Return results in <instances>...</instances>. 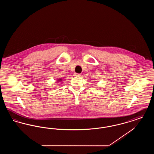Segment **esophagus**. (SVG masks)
Returning a JSON list of instances; mask_svg holds the SVG:
<instances>
[{"instance_id":"34e87169","label":"esophagus","mask_w":154,"mask_h":154,"mask_svg":"<svg viewBox=\"0 0 154 154\" xmlns=\"http://www.w3.org/2000/svg\"><path fill=\"white\" fill-rule=\"evenodd\" d=\"M74 75L77 76V77H79V76H81V74L74 73Z\"/></svg>"}]
</instances>
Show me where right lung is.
Here are the masks:
<instances>
[{
  "instance_id": "right-lung-1",
  "label": "right lung",
  "mask_w": 154,
  "mask_h": 154,
  "mask_svg": "<svg viewBox=\"0 0 154 154\" xmlns=\"http://www.w3.org/2000/svg\"><path fill=\"white\" fill-rule=\"evenodd\" d=\"M59 80H61V79H59Z\"/></svg>"
}]
</instances>
